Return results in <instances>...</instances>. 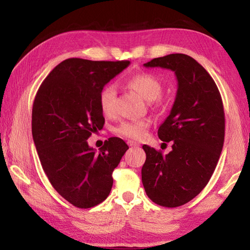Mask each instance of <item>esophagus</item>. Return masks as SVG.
Returning a JSON list of instances; mask_svg holds the SVG:
<instances>
[{"label": "esophagus", "instance_id": "1", "mask_svg": "<svg viewBox=\"0 0 250 250\" xmlns=\"http://www.w3.org/2000/svg\"><path fill=\"white\" fill-rule=\"evenodd\" d=\"M128 145H129L130 146H140V145H139V143L134 142V141H128Z\"/></svg>", "mask_w": 250, "mask_h": 250}]
</instances>
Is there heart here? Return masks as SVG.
I'll list each match as a JSON object with an SVG mask.
<instances>
[{
    "label": "heart",
    "mask_w": 250,
    "mask_h": 250,
    "mask_svg": "<svg viewBox=\"0 0 250 250\" xmlns=\"http://www.w3.org/2000/svg\"><path fill=\"white\" fill-rule=\"evenodd\" d=\"M126 84L147 101L158 99L162 94V83L155 76L149 73H141L132 76L126 80ZM116 95L117 91L113 84H107L100 90L98 103L104 116H111L115 111ZM149 126V121L140 119L122 122L121 125L117 126L115 131L121 137L132 139V140H141L146 137Z\"/></svg>",
    "instance_id": "1"
}]
</instances>
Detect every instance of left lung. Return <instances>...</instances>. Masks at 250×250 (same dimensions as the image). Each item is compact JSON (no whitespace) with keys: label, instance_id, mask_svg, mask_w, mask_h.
I'll return each mask as SVG.
<instances>
[{"label":"left lung","instance_id":"left-lung-1","mask_svg":"<svg viewBox=\"0 0 250 250\" xmlns=\"http://www.w3.org/2000/svg\"><path fill=\"white\" fill-rule=\"evenodd\" d=\"M146 67L174 71L177 91L170 115L158 130L172 141L166 155L145 145L141 174L146 195L164 207L184 205L201 193L213 175L225 137V115L216 83L202 65L185 54L152 59Z\"/></svg>","mask_w":250,"mask_h":250}]
</instances>
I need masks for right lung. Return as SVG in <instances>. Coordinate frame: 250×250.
<instances>
[{"instance_id":"obj_1","label":"right lung","mask_w":250,"mask_h":250,"mask_svg":"<svg viewBox=\"0 0 250 250\" xmlns=\"http://www.w3.org/2000/svg\"><path fill=\"white\" fill-rule=\"evenodd\" d=\"M129 65L68 58L50 71L34 100L32 134L42 167L59 195L78 208L108 197L112 172L129 149L120 138L108 139L98 152L87 142L104 125L100 90Z\"/></svg>"}]
</instances>
